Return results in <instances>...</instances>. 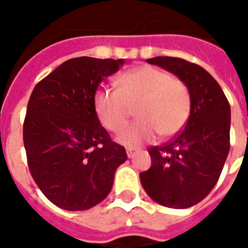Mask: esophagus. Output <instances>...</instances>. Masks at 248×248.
<instances>
[{
	"instance_id": "1",
	"label": "esophagus",
	"mask_w": 248,
	"mask_h": 248,
	"mask_svg": "<svg viewBox=\"0 0 248 248\" xmlns=\"http://www.w3.org/2000/svg\"><path fill=\"white\" fill-rule=\"evenodd\" d=\"M126 154H127V156H129V158H133L135 154V150L134 149H126Z\"/></svg>"
}]
</instances>
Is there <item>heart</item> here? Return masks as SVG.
<instances>
[{"label":"heart","mask_w":248,"mask_h":248,"mask_svg":"<svg viewBox=\"0 0 248 248\" xmlns=\"http://www.w3.org/2000/svg\"><path fill=\"white\" fill-rule=\"evenodd\" d=\"M117 92L101 89L94 95V110L108 131L127 124L131 108L137 121L121 131L118 142L135 147L155 138L171 137L190 115V94L182 81L153 66H140L115 79Z\"/></svg>","instance_id":"heart-1"}]
</instances>
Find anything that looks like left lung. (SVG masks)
<instances>
[{"instance_id": "1", "label": "left lung", "mask_w": 248, "mask_h": 248, "mask_svg": "<svg viewBox=\"0 0 248 248\" xmlns=\"http://www.w3.org/2000/svg\"><path fill=\"white\" fill-rule=\"evenodd\" d=\"M146 61L170 71L186 85L190 117L170 142L149 150L151 167L140 172V183L158 204L188 208L210 194L229 155L230 103L218 82L199 65L174 57Z\"/></svg>"}]
</instances>
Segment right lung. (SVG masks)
<instances>
[{"label": "right lung", "instance_id": "add662e5", "mask_svg": "<svg viewBox=\"0 0 248 248\" xmlns=\"http://www.w3.org/2000/svg\"><path fill=\"white\" fill-rule=\"evenodd\" d=\"M124 60L79 57L63 62L30 95L24 145L31 177L45 197L67 211H83L111 191L114 174L126 159L110 140L95 110L99 83Z\"/></svg>", "mask_w": 248, "mask_h": 248}]
</instances>
